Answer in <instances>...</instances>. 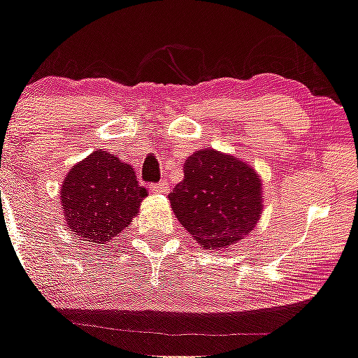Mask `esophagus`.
<instances>
[{"mask_svg": "<svg viewBox=\"0 0 358 358\" xmlns=\"http://www.w3.org/2000/svg\"><path fill=\"white\" fill-rule=\"evenodd\" d=\"M150 190H152V192H157V194H166L169 190L168 180H161V182L152 183V185H150Z\"/></svg>", "mask_w": 358, "mask_h": 358, "instance_id": "esophagus-1", "label": "esophagus"}]
</instances>
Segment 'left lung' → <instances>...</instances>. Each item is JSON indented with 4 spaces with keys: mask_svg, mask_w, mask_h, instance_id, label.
I'll return each instance as SVG.
<instances>
[{
    "mask_svg": "<svg viewBox=\"0 0 358 358\" xmlns=\"http://www.w3.org/2000/svg\"><path fill=\"white\" fill-rule=\"evenodd\" d=\"M183 173L169 201L202 248L229 246L255 229L263 209L255 169L234 156L204 149L187 159Z\"/></svg>",
    "mask_w": 358,
    "mask_h": 358,
    "instance_id": "1",
    "label": "left lung"
}]
</instances>
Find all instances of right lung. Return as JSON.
I'll use <instances>...</instances> for the list:
<instances>
[{
  "label": "right lung",
  "instance_id": "obj_1",
  "mask_svg": "<svg viewBox=\"0 0 358 358\" xmlns=\"http://www.w3.org/2000/svg\"><path fill=\"white\" fill-rule=\"evenodd\" d=\"M145 196L131 166L107 150H95L76 164L60 190L69 229L96 244L122 232Z\"/></svg>",
  "mask_w": 358,
  "mask_h": 358
}]
</instances>
